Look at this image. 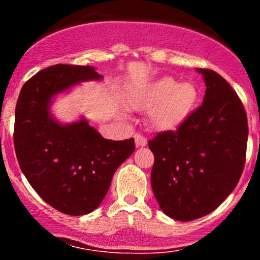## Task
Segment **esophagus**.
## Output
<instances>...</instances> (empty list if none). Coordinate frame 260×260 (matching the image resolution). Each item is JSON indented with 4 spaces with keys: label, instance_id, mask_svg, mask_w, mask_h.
I'll return each instance as SVG.
<instances>
[{
    "label": "esophagus",
    "instance_id": "obj_1",
    "mask_svg": "<svg viewBox=\"0 0 260 260\" xmlns=\"http://www.w3.org/2000/svg\"><path fill=\"white\" fill-rule=\"evenodd\" d=\"M134 140H136L137 147H144V145H147V143H148L147 138H145V137L140 133L134 134Z\"/></svg>",
    "mask_w": 260,
    "mask_h": 260
}]
</instances>
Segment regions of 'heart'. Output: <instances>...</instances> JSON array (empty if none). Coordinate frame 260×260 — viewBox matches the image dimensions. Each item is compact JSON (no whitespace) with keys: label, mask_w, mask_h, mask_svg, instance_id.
I'll list each match as a JSON object with an SVG mask.
<instances>
[{"label":"heart","mask_w":260,"mask_h":260,"mask_svg":"<svg viewBox=\"0 0 260 260\" xmlns=\"http://www.w3.org/2000/svg\"><path fill=\"white\" fill-rule=\"evenodd\" d=\"M198 103V89L165 77L137 91L129 99L136 110H149V121L156 129H175L187 120Z\"/></svg>","instance_id":"1"}]
</instances>
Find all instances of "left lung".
Wrapping results in <instances>:
<instances>
[{
  "instance_id": "1",
  "label": "left lung",
  "mask_w": 260,
  "mask_h": 260,
  "mask_svg": "<svg viewBox=\"0 0 260 260\" xmlns=\"http://www.w3.org/2000/svg\"><path fill=\"white\" fill-rule=\"evenodd\" d=\"M203 104L175 131L148 142L154 154L151 187L160 208L178 221L215 210L235 189L246 162L248 122L236 91L215 71L198 68Z\"/></svg>"
}]
</instances>
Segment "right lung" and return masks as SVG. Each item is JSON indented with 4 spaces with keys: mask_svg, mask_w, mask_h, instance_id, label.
<instances>
[{
    "mask_svg": "<svg viewBox=\"0 0 260 260\" xmlns=\"http://www.w3.org/2000/svg\"><path fill=\"white\" fill-rule=\"evenodd\" d=\"M99 78L90 66L55 64L26 80L17 101L13 140L20 170L43 201L67 215L99 207L115 171L136 148L133 138H103L85 120L62 126L50 116L56 94Z\"/></svg>",
    "mask_w": 260,
    "mask_h": 260,
    "instance_id": "right-lung-1",
    "label": "right lung"
}]
</instances>
